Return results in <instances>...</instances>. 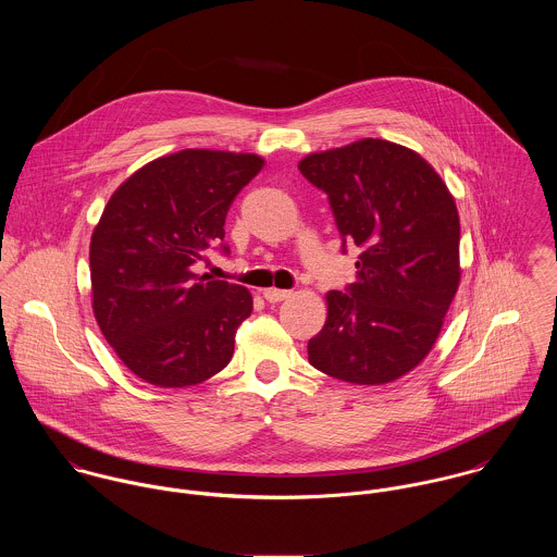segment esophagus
Returning a JSON list of instances; mask_svg holds the SVG:
<instances>
[{
    "mask_svg": "<svg viewBox=\"0 0 557 557\" xmlns=\"http://www.w3.org/2000/svg\"><path fill=\"white\" fill-rule=\"evenodd\" d=\"M263 298H265L268 302H283V300L292 298V292H287V289H276V287H270V289H265V292H263Z\"/></svg>",
    "mask_w": 557,
    "mask_h": 557,
    "instance_id": "esophagus-1",
    "label": "esophagus"
}]
</instances>
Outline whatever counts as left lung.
<instances>
[{"mask_svg": "<svg viewBox=\"0 0 557 557\" xmlns=\"http://www.w3.org/2000/svg\"><path fill=\"white\" fill-rule=\"evenodd\" d=\"M298 169L327 195L343 239L362 248L347 294H325L309 362L341 382L391 384L429 356L459 289L455 197L418 152L386 139L313 152Z\"/></svg>", "mask_w": 557, "mask_h": 557, "instance_id": "obj_1", "label": "left lung"}]
</instances>
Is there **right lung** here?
Segmentation results:
<instances>
[{"label":"right lung","instance_id":"add662e5","mask_svg":"<svg viewBox=\"0 0 557 557\" xmlns=\"http://www.w3.org/2000/svg\"><path fill=\"white\" fill-rule=\"evenodd\" d=\"M263 164L246 152L180 150L137 169L104 206L89 242L91 309L139 380L186 388L230 364L252 296L193 263L225 238L227 210Z\"/></svg>","mask_w":557,"mask_h":557}]
</instances>
